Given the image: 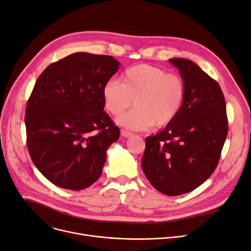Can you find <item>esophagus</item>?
Listing matches in <instances>:
<instances>
[{
  "mask_svg": "<svg viewBox=\"0 0 251 251\" xmlns=\"http://www.w3.org/2000/svg\"><path fill=\"white\" fill-rule=\"evenodd\" d=\"M121 135H122L123 137H130V136H132V135H133V133H132V132H130V131H127V130L121 129Z\"/></svg>",
  "mask_w": 251,
  "mask_h": 251,
  "instance_id": "1",
  "label": "esophagus"
}]
</instances>
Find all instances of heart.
<instances>
[{"instance_id":"1","label":"heart","mask_w":251,"mask_h":251,"mask_svg":"<svg viewBox=\"0 0 251 251\" xmlns=\"http://www.w3.org/2000/svg\"><path fill=\"white\" fill-rule=\"evenodd\" d=\"M185 84L174 73L149 64H139L127 69L121 82L109 80L102 88L104 108L118 116L131 107L135 108L117 119L118 124L129 129L143 130L167 126L179 114L184 99Z\"/></svg>"}]
</instances>
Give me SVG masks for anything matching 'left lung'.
<instances>
[{
    "label": "left lung",
    "mask_w": 251,
    "mask_h": 251,
    "mask_svg": "<svg viewBox=\"0 0 251 251\" xmlns=\"http://www.w3.org/2000/svg\"><path fill=\"white\" fill-rule=\"evenodd\" d=\"M185 99L174 120L146 138L141 167L163 194L190 192L214 173L228 134L226 101L219 83L194 62L174 58Z\"/></svg>",
    "instance_id": "1"
}]
</instances>
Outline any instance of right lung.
I'll list each match as a JSON object with an SVG mask.
<instances>
[{
  "label": "right lung",
  "mask_w": 251,
  "mask_h": 251,
  "mask_svg": "<svg viewBox=\"0 0 251 251\" xmlns=\"http://www.w3.org/2000/svg\"><path fill=\"white\" fill-rule=\"evenodd\" d=\"M119 65L111 56L75 52L37 78L26 105V141L39 172L61 188L94 184L107 150L120 136L102 100V88Z\"/></svg>",
  "instance_id": "right-lung-1"
}]
</instances>
